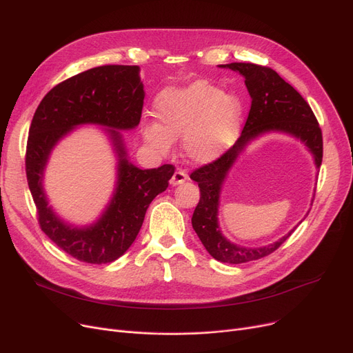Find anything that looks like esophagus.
<instances>
[{
	"instance_id": "esophagus-1",
	"label": "esophagus",
	"mask_w": 353,
	"mask_h": 353,
	"mask_svg": "<svg viewBox=\"0 0 353 353\" xmlns=\"http://www.w3.org/2000/svg\"><path fill=\"white\" fill-rule=\"evenodd\" d=\"M188 180V174H186V172L184 170H176L174 172V174H173V177L170 179V184L172 186H179V184H183L184 181Z\"/></svg>"
}]
</instances>
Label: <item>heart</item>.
I'll return each mask as SVG.
<instances>
[{"mask_svg": "<svg viewBox=\"0 0 353 353\" xmlns=\"http://www.w3.org/2000/svg\"><path fill=\"white\" fill-rule=\"evenodd\" d=\"M159 124L143 127L145 141L167 153L172 141L184 139V153L199 164L212 163L236 140L242 127L243 107L233 94L221 91L206 80L183 88L163 91L156 103Z\"/></svg>", "mask_w": 353, "mask_h": 353, "instance_id": "b5f03b06", "label": "heart"}]
</instances>
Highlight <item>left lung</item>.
Wrapping results in <instances>:
<instances>
[{
    "label": "left lung",
    "instance_id": "1",
    "mask_svg": "<svg viewBox=\"0 0 353 353\" xmlns=\"http://www.w3.org/2000/svg\"><path fill=\"white\" fill-rule=\"evenodd\" d=\"M220 67H229L245 79L252 104L243 132L236 143L219 159L199 167L190 174V179L197 181L200 189V200L194 209L192 225L203 246L216 261L237 265L269 256L279 249L296 229H292L277 242L262 248L233 245L220 233L217 223L219 196L221 184L237 156L250 140L273 130L301 139L313 154L314 164L319 169L323 157V140L322 130L310 105L274 70L252 63H230L220 64Z\"/></svg>",
    "mask_w": 353,
    "mask_h": 353
}]
</instances>
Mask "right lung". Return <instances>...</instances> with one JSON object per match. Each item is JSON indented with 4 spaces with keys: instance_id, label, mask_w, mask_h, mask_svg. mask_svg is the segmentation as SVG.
<instances>
[{
    "instance_id": "obj_1",
    "label": "right lung",
    "mask_w": 353,
    "mask_h": 353,
    "mask_svg": "<svg viewBox=\"0 0 353 353\" xmlns=\"http://www.w3.org/2000/svg\"><path fill=\"white\" fill-rule=\"evenodd\" d=\"M144 100L137 65H100L52 87L37 107L27 140L26 173L41 230L80 262L101 265L119 259L136 240L152 200L169 186L173 164L141 170L128 163L119 130L134 128ZM101 123L119 153L117 193L96 225H65L48 208L42 172L50 148L79 123ZM118 130H116L115 128Z\"/></svg>"
}]
</instances>
